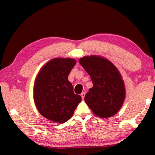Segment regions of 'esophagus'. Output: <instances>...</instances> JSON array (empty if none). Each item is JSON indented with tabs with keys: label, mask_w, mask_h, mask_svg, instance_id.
Here are the masks:
<instances>
[{
	"label": "esophagus",
	"mask_w": 155,
	"mask_h": 155,
	"mask_svg": "<svg viewBox=\"0 0 155 155\" xmlns=\"http://www.w3.org/2000/svg\"><path fill=\"white\" fill-rule=\"evenodd\" d=\"M80 95H81V97H82V99H84V97H85V92H82V94H80Z\"/></svg>",
	"instance_id": "1"
}]
</instances>
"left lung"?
<instances>
[{"label":"left lung","instance_id":"obj_1","mask_svg":"<svg viewBox=\"0 0 155 155\" xmlns=\"http://www.w3.org/2000/svg\"><path fill=\"white\" fill-rule=\"evenodd\" d=\"M79 63L93 83L84 98L88 106L101 118L115 115L126 97L124 83L118 69L107 59L97 55L84 56Z\"/></svg>","mask_w":155,"mask_h":155}]
</instances>
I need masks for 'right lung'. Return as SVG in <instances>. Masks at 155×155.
<instances>
[{
    "instance_id": "obj_1",
    "label": "right lung",
    "mask_w": 155,
    "mask_h": 155,
    "mask_svg": "<svg viewBox=\"0 0 155 155\" xmlns=\"http://www.w3.org/2000/svg\"><path fill=\"white\" fill-rule=\"evenodd\" d=\"M76 64L70 58H56L41 67L35 81L34 101L44 117L64 123L73 116L82 101L73 92L68 76Z\"/></svg>"
}]
</instances>
